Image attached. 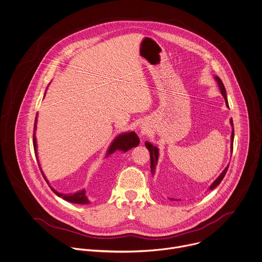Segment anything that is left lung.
<instances>
[{
	"label": "left lung",
	"instance_id": "obj_1",
	"mask_svg": "<svg viewBox=\"0 0 262 262\" xmlns=\"http://www.w3.org/2000/svg\"><path fill=\"white\" fill-rule=\"evenodd\" d=\"M215 80L217 81L219 86H220V89H221V91H222V94L224 95V97H225V99H226V103L228 104V98H227L226 88H225V85H224L223 81H222V80H221V78H220V77H217V76H215ZM228 106H229V104H228ZM231 124H232V126H234V125H233V119H231ZM231 139H232L231 147H232V152H233L234 130H233V132H232V137H231ZM145 146H146V148L148 149L149 155H150V168H151V174H155V171H156V165H157V163H158V159H159V149L157 148V146H154L152 144H150V143H148V142H145ZM228 169H229V166L224 170V172H223L222 174H220V177H219V178H217V179L212 183V185L209 187V189H210V190L214 189L216 186H219V185H220V183L223 181L224 177H225L226 174H227ZM171 200H174V199H171Z\"/></svg>",
	"mask_w": 262,
	"mask_h": 262
}]
</instances>
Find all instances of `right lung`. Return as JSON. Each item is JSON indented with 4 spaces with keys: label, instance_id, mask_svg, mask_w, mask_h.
Wrapping results in <instances>:
<instances>
[{
    "label": "right lung",
    "instance_id": "add662e5",
    "mask_svg": "<svg viewBox=\"0 0 262 262\" xmlns=\"http://www.w3.org/2000/svg\"><path fill=\"white\" fill-rule=\"evenodd\" d=\"M35 123H36V118H35ZM35 123H34V129H35ZM138 144H139V138L136 135V133L130 132V133L121 134L114 140V142L110 146L107 155H111V154L115 152L117 149L122 150V151L125 152V151L131 149L132 147L137 146ZM33 147H34V151H36V141H35L34 134H33ZM43 178H45V176H43ZM45 180H46V178H45ZM47 183H48V181H47ZM51 189L56 195H58L59 197H62L64 200H67L69 202L77 203V204H88V203H89V201H88V198L85 196V190H82V191L74 193V194H62V193H59V192L55 191L52 187H51Z\"/></svg>",
    "mask_w": 262,
    "mask_h": 262
}]
</instances>
